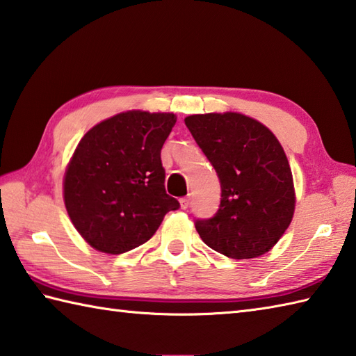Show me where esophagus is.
I'll return each mask as SVG.
<instances>
[{"instance_id":"esophagus-1","label":"esophagus","mask_w":356,"mask_h":356,"mask_svg":"<svg viewBox=\"0 0 356 356\" xmlns=\"http://www.w3.org/2000/svg\"><path fill=\"white\" fill-rule=\"evenodd\" d=\"M188 207H190V197L180 199V208H182V210H188Z\"/></svg>"}]
</instances>
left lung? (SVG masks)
<instances>
[{"mask_svg": "<svg viewBox=\"0 0 356 356\" xmlns=\"http://www.w3.org/2000/svg\"><path fill=\"white\" fill-rule=\"evenodd\" d=\"M220 182V205L196 229L208 247L232 259L267 253L289 228L295 188L287 156L273 132L238 113L185 118Z\"/></svg>", "mask_w": 356, "mask_h": 356, "instance_id": "1", "label": "left lung"}]
</instances>
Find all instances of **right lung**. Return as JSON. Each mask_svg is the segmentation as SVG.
<instances>
[{
    "label": "right lung",
    "mask_w": 356,
    "mask_h": 356,
    "mask_svg": "<svg viewBox=\"0 0 356 356\" xmlns=\"http://www.w3.org/2000/svg\"><path fill=\"white\" fill-rule=\"evenodd\" d=\"M176 117L128 111L80 140L65 174V205L90 247L122 254L152 238L179 200L165 191L160 151Z\"/></svg>",
    "instance_id": "add662e5"
}]
</instances>
